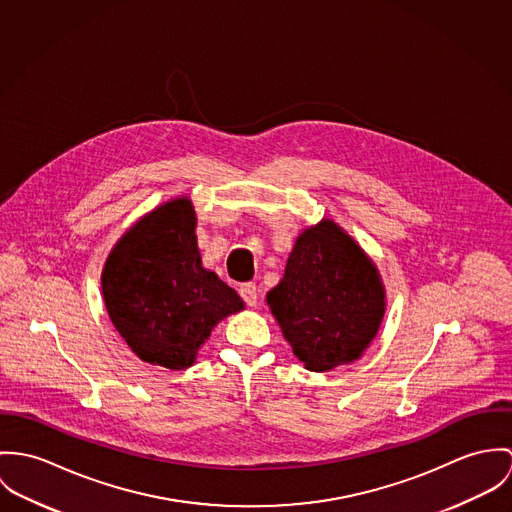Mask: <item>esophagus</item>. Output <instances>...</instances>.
I'll use <instances>...</instances> for the list:
<instances>
[{
  "instance_id": "34e87169",
  "label": "esophagus",
  "mask_w": 512,
  "mask_h": 512,
  "mask_svg": "<svg viewBox=\"0 0 512 512\" xmlns=\"http://www.w3.org/2000/svg\"><path fill=\"white\" fill-rule=\"evenodd\" d=\"M239 294H241V298H243V300H245L249 306H255V304H257V298H259V290H257V284H241V286H239Z\"/></svg>"
}]
</instances>
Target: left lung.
Instances as JSON below:
<instances>
[{"label":"left lung","instance_id":"left-lung-1","mask_svg":"<svg viewBox=\"0 0 512 512\" xmlns=\"http://www.w3.org/2000/svg\"><path fill=\"white\" fill-rule=\"evenodd\" d=\"M267 302L294 355L310 371L355 361L385 314L375 265L330 220L296 239L283 281L269 290Z\"/></svg>","mask_w":512,"mask_h":512}]
</instances>
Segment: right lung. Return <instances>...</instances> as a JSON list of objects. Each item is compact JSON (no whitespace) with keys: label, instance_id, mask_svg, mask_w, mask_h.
<instances>
[{"label":"right lung","instance_id":"add662e5","mask_svg":"<svg viewBox=\"0 0 512 512\" xmlns=\"http://www.w3.org/2000/svg\"><path fill=\"white\" fill-rule=\"evenodd\" d=\"M188 198L153 210L110 253L102 290L115 330L135 355L186 369L212 328L243 310L233 288L202 267Z\"/></svg>","mask_w":512,"mask_h":512}]
</instances>
